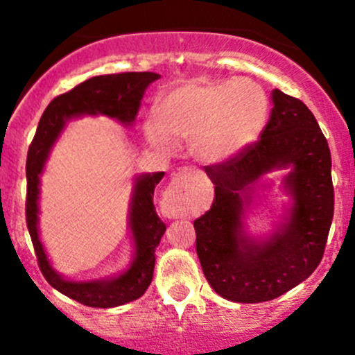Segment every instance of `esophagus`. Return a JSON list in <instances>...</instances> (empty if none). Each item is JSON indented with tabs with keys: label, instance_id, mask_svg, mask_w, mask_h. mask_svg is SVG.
I'll list each match as a JSON object with an SVG mask.
<instances>
[{
	"label": "esophagus",
	"instance_id": "esophagus-1",
	"mask_svg": "<svg viewBox=\"0 0 355 355\" xmlns=\"http://www.w3.org/2000/svg\"><path fill=\"white\" fill-rule=\"evenodd\" d=\"M192 182L194 180H192L191 171L182 170L173 173L163 198V206L168 216H189L198 207V199H196L194 189H192Z\"/></svg>",
	"mask_w": 355,
	"mask_h": 355
}]
</instances>
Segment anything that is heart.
<instances>
[{"label": "heart", "instance_id": "b5f03b06", "mask_svg": "<svg viewBox=\"0 0 355 355\" xmlns=\"http://www.w3.org/2000/svg\"><path fill=\"white\" fill-rule=\"evenodd\" d=\"M266 120V94L254 82L196 78L163 96L146 134L161 149L192 142L200 161L221 163L252 144Z\"/></svg>", "mask_w": 355, "mask_h": 355}]
</instances>
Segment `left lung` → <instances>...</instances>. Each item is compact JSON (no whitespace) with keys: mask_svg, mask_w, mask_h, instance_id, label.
I'll return each mask as SVG.
<instances>
[{"mask_svg":"<svg viewBox=\"0 0 355 355\" xmlns=\"http://www.w3.org/2000/svg\"><path fill=\"white\" fill-rule=\"evenodd\" d=\"M273 111L261 139L225 163L206 166L214 184L211 209L194 221L196 249L214 292L234 302H264L306 280L321 263L335 194L331 156L316 118L300 99L273 91ZM293 164L286 179L293 216L270 241L241 232V211L261 174Z\"/></svg>","mask_w":355,"mask_h":355,"instance_id":"1","label":"left lung"}]
</instances>
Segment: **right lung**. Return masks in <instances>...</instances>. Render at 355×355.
<instances>
[{
    "mask_svg": "<svg viewBox=\"0 0 355 355\" xmlns=\"http://www.w3.org/2000/svg\"><path fill=\"white\" fill-rule=\"evenodd\" d=\"M159 78L153 71H123L92 77L73 89L60 94L48 105L39 120L37 130L28 146L27 155V199H25V220L28 234L34 245L41 273L51 287L63 295L77 300L89 307H114L139 299L153 280L155 271V250L159 245L166 225L156 214L153 196L155 187L163 178V171L153 175H142L135 182L134 199H132L130 227L135 239V261L130 270L113 280L77 282L63 280L55 273L42 249L37 235V194L39 173L42 171L53 142L62 132L63 125L78 114H106L116 118L121 123H132L139 111L142 94L151 82Z\"/></svg>",
    "mask_w": 355,
    "mask_h": 355,
    "instance_id": "obj_1",
    "label": "right lung"
}]
</instances>
